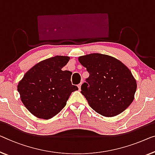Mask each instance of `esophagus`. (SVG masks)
I'll return each mask as SVG.
<instances>
[{
  "instance_id": "esophagus-1",
  "label": "esophagus",
  "mask_w": 155,
  "mask_h": 155,
  "mask_svg": "<svg viewBox=\"0 0 155 155\" xmlns=\"http://www.w3.org/2000/svg\"><path fill=\"white\" fill-rule=\"evenodd\" d=\"M82 84H83V82H81L80 84L78 85V90H79V91L81 90V85H82Z\"/></svg>"
}]
</instances>
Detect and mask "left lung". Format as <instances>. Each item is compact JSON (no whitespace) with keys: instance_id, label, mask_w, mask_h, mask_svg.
<instances>
[{"instance_id":"8db88e82","label":"left lung","mask_w":155,"mask_h":155,"mask_svg":"<svg viewBox=\"0 0 155 155\" xmlns=\"http://www.w3.org/2000/svg\"><path fill=\"white\" fill-rule=\"evenodd\" d=\"M78 61L90 74L81 92L92 109L103 116L114 117L131 104L137 84L125 64L101 54L82 55Z\"/></svg>"}]
</instances>
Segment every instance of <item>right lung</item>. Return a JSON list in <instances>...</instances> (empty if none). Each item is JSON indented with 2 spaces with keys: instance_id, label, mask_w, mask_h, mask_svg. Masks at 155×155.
Wrapping results in <instances>:
<instances>
[{
  "instance_id": "add662e5",
  "label": "right lung",
  "mask_w": 155,
  "mask_h": 155,
  "mask_svg": "<svg viewBox=\"0 0 155 155\" xmlns=\"http://www.w3.org/2000/svg\"><path fill=\"white\" fill-rule=\"evenodd\" d=\"M70 57L56 55L36 64L25 74L17 91L25 107L35 116L48 120L65 107L71 92L78 87L71 85L70 71H63Z\"/></svg>"
}]
</instances>
